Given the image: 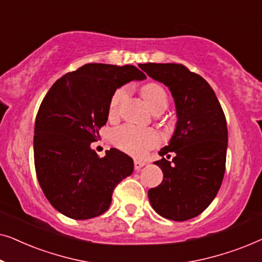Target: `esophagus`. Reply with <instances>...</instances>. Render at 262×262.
<instances>
[{
  "mask_svg": "<svg viewBox=\"0 0 262 262\" xmlns=\"http://www.w3.org/2000/svg\"><path fill=\"white\" fill-rule=\"evenodd\" d=\"M134 166H135V169H136V170H139V169H141L142 167H144V166H145V162H144V161H138V160H135Z\"/></svg>",
  "mask_w": 262,
  "mask_h": 262,
  "instance_id": "34e87169",
  "label": "esophagus"
}]
</instances>
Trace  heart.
<instances>
[{"instance_id": "obj_1", "label": "heart", "mask_w": 262, "mask_h": 262, "mask_svg": "<svg viewBox=\"0 0 262 262\" xmlns=\"http://www.w3.org/2000/svg\"><path fill=\"white\" fill-rule=\"evenodd\" d=\"M142 96L150 106L154 113H161L168 107V94L163 85L157 82H148L141 88ZM128 96L127 85L117 88L111 96L108 103V114L116 117L120 107L126 101ZM112 142L114 145L134 156H143L149 149L159 145L160 135L152 128H141L135 125H123L112 132Z\"/></svg>"}]
</instances>
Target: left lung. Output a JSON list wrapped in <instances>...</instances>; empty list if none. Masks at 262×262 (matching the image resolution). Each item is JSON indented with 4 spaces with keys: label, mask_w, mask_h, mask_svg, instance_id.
<instances>
[{
    "label": "left lung",
    "mask_w": 262,
    "mask_h": 262,
    "mask_svg": "<svg viewBox=\"0 0 262 262\" xmlns=\"http://www.w3.org/2000/svg\"><path fill=\"white\" fill-rule=\"evenodd\" d=\"M139 68L170 89L178 116L173 137L159 151L162 159L155 162L163 180L149 189L150 204L167 220H191L212 203L221 188L227 161V119L213 89L188 68L177 63H146Z\"/></svg>",
    "instance_id": "1"
}]
</instances>
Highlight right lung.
<instances>
[{
	"instance_id": "add662e5",
	"label": "right lung",
	"mask_w": 262,
	"mask_h": 262,
	"mask_svg": "<svg viewBox=\"0 0 262 262\" xmlns=\"http://www.w3.org/2000/svg\"><path fill=\"white\" fill-rule=\"evenodd\" d=\"M144 78L135 66L89 63L46 93L35 118V173L46 199L64 216L89 220L106 212L114 188L134 171L126 154L110 149L99 157L91 143L107 123L114 91Z\"/></svg>"
}]
</instances>
